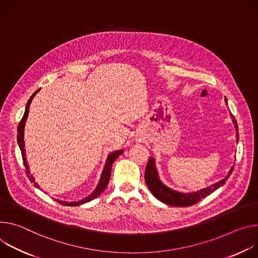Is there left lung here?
Instances as JSON below:
<instances>
[{
	"label": "left lung",
	"mask_w": 258,
	"mask_h": 258,
	"mask_svg": "<svg viewBox=\"0 0 258 258\" xmlns=\"http://www.w3.org/2000/svg\"><path fill=\"white\" fill-rule=\"evenodd\" d=\"M225 99V102H227V99ZM231 118L233 120V123L236 128V140H239V132H238V124L233 116V113H231ZM234 170V166L231 168L230 172L226 175L225 178L221 179L220 181L206 187L203 189H200L198 191L194 192H180L177 190H174L172 188L168 187L165 185L159 178L158 174V170L156 168V160L153 157H150L147 168H146V173H145V178L148 187L152 191V194L159 200V201L169 205V206H175V207H188L191 205L197 204L198 202L201 201L202 199L206 198L210 194H212L214 190L219 188L221 185L225 183L227 178L231 176L232 172Z\"/></svg>",
	"instance_id": "obj_1"
}]
</instances>
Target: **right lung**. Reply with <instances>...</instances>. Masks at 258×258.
Instances as JSON below:
<instances>
[{"label":"right lung","mask_w":258,"mask_h":258,"mask_svg":"<svg viewBox=\"0 0 258 258\" xmlns=\"http://www.w3.org/2000/svg\"><path fill=\"white\" fill-rule=\"evenodd\" d=\"M40 91V89H38L32 96L31 98L28 99L27 103H26V106H25V110H24V114L23 117L21 119V121L19 122L18 124V127H17V142H18V146L20 148V151H21V155H22V160H23V164H24V167L26 169V173H27V176H28V179L31 180V182L34 183V185L38 188H40V185L36 182L35 180V177L30 174V168H28V165H27V162H26V158H25V150H24V140H23V130H24V126H25V121L27 119V116H28V109H30V105H31V102L34 98V96ZM123 153V150H120V151H116V152H112L110 153L108 156H107V159H106V163L104 165V168H103V171H102V174H101V177H100V180L96 186V188L94 189V191L89 195L88 197L84 198L83 200H81V201H78V202H63V201H60V200H57V202H58L59 204H62V205H66V206H79V205H82L84 203H87V202H90L92 201L93 199H96L99 195H101V192L106 188L107 186V183L109 181V177H110V170H111V166H112V163L114 162V160H116L120 155H122Z\"/></svg>","instance_id":"add662e5"}]
</instances>
